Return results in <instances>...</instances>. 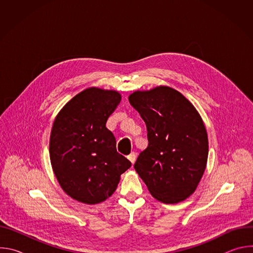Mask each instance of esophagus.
Instances as JSON below:
<instances>
[{"label": "esophagus", "instance_id": "34e87169", "mask_svg": "<svg viewBox=\"0 0 253 253\" xmlns=\"http://www.w3.org/2000/svg\"><path fill=\"white\" fill-rule=\"evenodd\" d=\"M128 159H129V161H130L132 164H134L135 161H136V153H135V152H131V153L128 155Z\"/></svg>", "mask_w": 253, "mask_h": 253}]
</instances>
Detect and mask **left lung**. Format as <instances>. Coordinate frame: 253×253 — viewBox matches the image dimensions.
I'll use <instances>...</instances> for the list:
<instances>
[{"mask_svg": "<svg viewBox=\"0 0 253 253\" xmlns=\"http://www.w3.org/2000/svg\"><path fill=\"white\" fill-rule=\"evenodd\" d=\"M129 102L145 122L148 138L135 170L157 200L183 201L195 191L207 162L208 139L200 115L182 94L165 86L134 92Z\"/></svg>", "mask_w": 253, "mask_h": 253, "instance_id": "left-lung-1", "label": "left lung"}]
</instances>
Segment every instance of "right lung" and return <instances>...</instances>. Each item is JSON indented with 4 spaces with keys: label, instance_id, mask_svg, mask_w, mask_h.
<instances>
[{
    "label": "right lung",
    "instance_id": "obj_1",
    "mask_svg": "<svg viewBox=\"0 0 253 253\" xmlns=\"http://www.w3.org/2000/svg\"><path fill=\"white\" fill-rule=\"evenodd\" d=\"M120 101L116 91L89 88L70 100L54 121L51 164L62 189L75 200L87 204L106 200L131 167L106 128Z\"/></svg>",
    "mask_w": 253,
    "mask_h": 253
}]
</instances>
